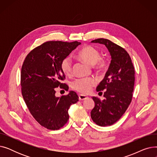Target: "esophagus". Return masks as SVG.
<instances>
[{"label": "esophagus", "mask_w": 157, "mask_h": 157, "mask_svg": "<svg viewBox=\"0 0 157 157\" xmlns=\"http://www.w3.org/2000/svg\"><path fill=\"white\" fill-rule=\"evenodd\" d=\"M86 98H88V97L86 95H83V94H79V99L80 101L85 100V99H86Z\"/></svg>", "instance_id": "esophagus-1"}]
</instances>
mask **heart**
Returning a JSON list of instances; mask_svg holds the SVG:
<instances>
[{"instance_id":"1","label":"heart","mask_w":157,"mask_h":157,"mask_svg":"<svg viewBox=\"0 0 157 157\" xmlns=\"http://www.w3.org/2000/svg\"><path fill=\"white\" fill-rule=\"evenodd\" d=\"M78 56L90 65H94L95 69L98 72L104 71L109 66V62L106 59L101 57L100 52L95 48L87 46L82 48L78 53ZM61 70L66 76L72 73V60L70 56L65 57L62 60ZM96 85V80L91 77L78 78L72 82V88L82 94H86Z\"/></svg>"}]
</instances>
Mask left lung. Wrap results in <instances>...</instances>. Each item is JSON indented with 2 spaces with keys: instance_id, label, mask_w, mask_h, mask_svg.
I'll use <instances>...</instances> for the list:
<instances>
[{
  "instance_id": "left-lung-1",
  "label": "left lung",
  "mask_w": 157,
  "mask_h": 157,
  "mask_svg": "<svg viewBox=\"0 0 157 157\" xmlns=\"http://www.w3.org/2000/svg\"><path fill=\"white\" fill-rule=\"evenodd\" d=\"M104 44L111 56L109 67L96 90L104 99L93 97L95 107L91 118L97 125L105 127L118 121L128 108L132 99L135 82V70L131 58L124 48L103 38L91 41Z\"/></svg>"
}]
</instances>
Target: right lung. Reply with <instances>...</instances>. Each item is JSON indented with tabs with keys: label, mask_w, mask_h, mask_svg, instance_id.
<instances>
[{
	"label": "right lung",
	"mask_w": 157,
	"mask_h": 157,
	"mask_svg": "<svg viewBox=\"0 0 157 157\" xmlns=\"http://www.w3.org/2000/svg\"><path fill=\"white\" fill-rule=\"evenodd\" d=\"M81 43L48 41L27 55L21 70V94L31 114L39 124L49 130H59L69 120L71 105L79 101L71 91L61 97L55 96V89L69 87L62 83L65 77L60 64Z\"/></svg>",
	"instance_id": "1"
}]
</instances>
